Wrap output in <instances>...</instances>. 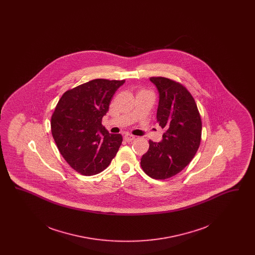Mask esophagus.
Returning a JSON list of instances; mask_svg holds the SVG:
<instances>
[{"label":"esophagus","mask_w":255,"mask_h":255,"mask_svg":"<svg viewBox=\"0 0 255 255\" xmlns=\"http://www.w3.org/2000/svg\"><path fill=\"white\" fill-rule=\"evenodd\" d=\"M123 138H124V140H125V141L129 142V141H132V140L134 139V135H133V134H130V133H125V134L123 135Z\"/></svg>","instance_id":"esophagus-1"}]
</instances>
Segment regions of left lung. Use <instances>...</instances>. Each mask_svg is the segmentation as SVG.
<instances>
[{
	"label": "left lung",
	"mask_w": 255,
	"mask_h": 255,
	"mask_svg": "<svg viewBox=\"0 0 255 255\" xmlns=\"http://www.w3.org/2000/svg\"><path fill=\"white\" fill-rule=\"evenodd\" d=\"M159 96L157 121L165 130L162 140H149L141 168L156 180L180 173L194 158L200 146L202 121L194 98L182 84L165 77H151Z\"/></svg>",
	"instance_id": "1"
}]
</instances>
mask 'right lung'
I'll use <instances>...</instances> for the list:
<instances>
[{
    "instance_id": "1",
    "label": "right lung",
    "mask_w": 255,
    "mask_h": 255,
    "mask_svg": "<svg viewBox=\"0 0 255 255\" xmlns=\"http://www.w3.org/2000/svg\"><path fill=\"white\" fill-rule=\"evenodd\" d=\"M125 80L94 79L67 91L51 117L57 148L76 172L93 176L109 166L122 145L121 133L101 124L111 100Z\"/></svg>"
}]
</instances>
